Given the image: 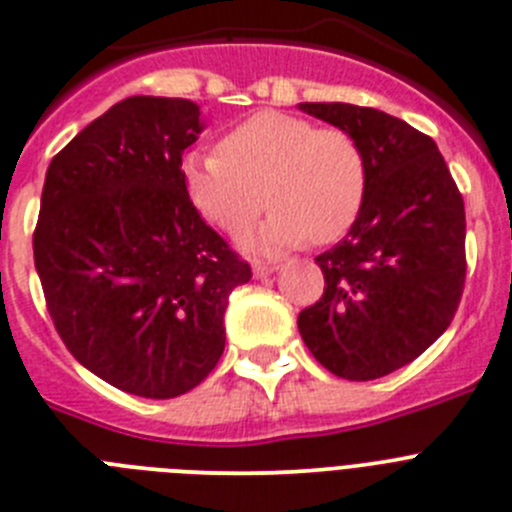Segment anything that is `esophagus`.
<instances>
[{"mask_svg":"<svg viewBox=\"0 0 512 512\" xmlns=\"http://www.w3.org/2000/svg\"><path fill=\"white\" fill-rule=\"evenodd\" d=\"M278 270V265H270V262H255L252 265V272H255V278H267L270 272Z\"/></svg>","mask_w":512,"mask_h":512,"instance_id":"esophagus-1","label":"esophagus"}]
</instances>
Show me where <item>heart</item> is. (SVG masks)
I'll return each mask as SVG.
<instances>
[{
    "mask_svg": "<svg viewBox=\"0 0 512 512\" xmlns=\"http://www.w3.org/2000/svg\"><path fill=\"white\" fill-rule=\"evenodd\" d=\"M181 181L197 212L229 234L255 222L265 188L272 214L247 245L278 252L305 240H341L364 209L369 166L361 143L343 128L262 111L224 133L217 154H186Z\"/></svg>",
    "mask_w": 512,
    "mask_h": 512,
    "instance_id": "1",
    "label": "heart"
}]
</instances>
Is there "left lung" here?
Instances as JSON below:
<instances>
[{
  "mask_svg": "<svg viewBox=\"0 0 512 512\" xmlns=\"http://www.w3.org/2000/svg\"><path fill=\"white\" fill-rule=\"evenodd\" d=\"M351 133L369 166L346 240L315 257L326 288L300 310L315 361L348 381L412 364L452 323L465 290V202L437 143L401 118L351 103H300Z\"/></svg>",
  "mask_w": 512,
  "mask_h": 512,
  "instance_id": "8db88e82",
  "label": "left lung"
}]
</instances>
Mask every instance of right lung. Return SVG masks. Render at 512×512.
I'll list each match as a JSON object with an SVG mask.
<instances>
[{
    "label": "right lung",
    "mask_w": 512,
    "mask_h": 512,
    "mask_svg": "<svg viewBox=\"0 0 512 512\" xmlns=\"http://www.w3.org/2000/svg\"><path fill=\"white\" fill-rule=\"evenodd\" d=\"M204 123L186 98L133 95L50 161L32 250L62 343L146 399L202 384L224 351L229 293L252 270L199 217L181 156Z\"/></svg>",
    "instance_id": "obj_1"
}]
</instances>
